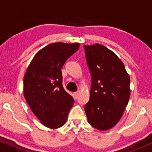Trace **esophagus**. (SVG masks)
Instances as JSON below:
<instances>
[{
    "instance_id": "obj_1",
    "label": "esophagus",
    "mask_w": 152,
    "mask_h": 152,
    "mask_svg": "<svg viewBox=\"0 0 152 152\" xmlns=\"http://www.w3.org/2000/svg\"><path fill=\"white\" fill-rule=\"evenodd\" d=\"M78 94H79V91H76L74 93V96H75V97H76V98H77V96H78Z\"/></svg>"
}]
</instances>
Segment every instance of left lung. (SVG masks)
<instances>
[{
	"label": "left lung",
	"instance_id": "left-lung-1",
	"mask_svg": "<svg viewBox=\"0 0 152 152\" xmlns=\"http://www.w3.org/2000/svg\"><path fill=\"white\" fill-rule=\"evenodd\" d=\"M91 78L90 99L84 106L91 126L105 131L119 121L130 96V78L114 52L101 44L84 45Z\"/></svg>",
	"mask_w": 152,
	"mask_h": 152
}]
</instances>
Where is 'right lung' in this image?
<instances>
[{"label": "right lung", "mask_w": 152, "mask_h": 152, "mask_svg": "<svg viewBox=\"0 0 152 152\" xmlns=\"http://www.w3.org/2000/svg\"><path fill=\"white\" fill-rule=\"evenodd\" d=\"M78 48V43L48 45L36 54L24 76V97L36 117L48 128L62 126L74 105V98L63 86L61 68Z\"/></svg>", "instance_id": "1"}]
</instances>
